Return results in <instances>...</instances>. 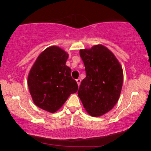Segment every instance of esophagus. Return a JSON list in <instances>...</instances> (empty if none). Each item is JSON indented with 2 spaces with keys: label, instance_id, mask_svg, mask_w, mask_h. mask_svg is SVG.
Wrapping results in <instances>:
<instances>
[{
  "label": "esophagus",
  "instance_id": "esophagus-1",
  "mask_svg": "<svg viewBox=\"0 0 151 151\" xmlns=\"http://www.w3.org/2000/svg\"><path fill=\"white\" fill-rule=\"evenodd\" d=\"M76 83H77L78 85V86L80 85V84H81V79H80V78H78V79H76Z\"/></svg>",
  "mask_w": 151,
  "mask_h": 151
}]
</instances>
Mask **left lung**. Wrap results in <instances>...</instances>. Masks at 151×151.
Wrapping results in <instances>:
<instances>
[{
  "mask_svg": "<svg viewBox=\"0 0 151 151\" xmlns=\"http://www.w3.org/2000/svg\"><path fill=\"white\" fill-rule=\"evenodd\" d=\"M86 77L78 91L84 108L92 116L106 114L116 104L121 94L123 71L114 55L102 45L81 49Z\"/></svg>",
  "mask_w": 151,
  "mask_h": 151,
  "instance_id": "left-lung-1",
  "label": "left lung"
}]
</instances>
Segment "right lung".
<instances>
[{"label": "right lung", "instance_id": "obj_1", "mask_svg": "<svg viewBox=\"0 0 151 151\" xmlns=\"http://www.w3.org/2000/svg\"><path fill=\"white\" fill-rule=\"evenodd\" d=\"M68 54L57 46L46 48L39 55L28 75V86L34 103L51 112H57L78 85L66 65Z\"/></svg>", "mask_w": 151, "mask_h": 151}]
</instances>
